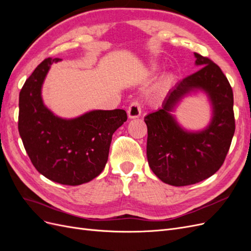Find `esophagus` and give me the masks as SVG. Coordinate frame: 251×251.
I'll return each mask as SVG.
<instances>
[{
	"mask_svg": "<svg viewBox=\"0 0 251 251\" xmlns=\"http://www.w3.org/2000/svg\"><path fill=\"white\" fill-rule=\"evenodd\" d=\"M141 114V105L139 101L135 100L131 102V104L128 105L127 108V116L128 118H137L140 116Z\"/></svg>",
	"mask_w": 251,
	"mask_h": 251,
	"instance_id": "esophagus-1",
	"label": "esophagus"
}]
</instances>
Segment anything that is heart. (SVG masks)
Segmentation results:
<instances>
[{"label": "heart", "instance_id": "1", "mask_svg": "<svg viewBox=\"0 0 251 251\" xmlns=\"http://www.w3.org/2000/svg\"><path fill=\"white\" fill-rule=\"evenodd\" d=\"M151 71H157V67L156 66H153L151 67ZM172 80H173V78L171 77V76H169L168 78H166L164 81H163V83H162V86H163V88H166V87H169L170 85H171V82H172Z\"/></svg>", "mask_w": 251, "mask_h": 251}]
</instances>
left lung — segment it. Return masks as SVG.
<instances>
[{
	"label": "left lung",
	"mask_w": 251,
	"mask_h": 251,
	"mask_svg": "<svg viewBox=\"0 0 251 251\" xmlns=\"http://www.w3.org/2000/svg\"><path fill=\"white\" fill-rule=\"evenodd\" d=\"M201 67L180 80L166 96L162 108L144 117L148 126L147 156L151 170L164 183L185 186L212 176L221 168L234 134L233 93L220 67L195 53ZM195 90L208 95L213 108L210 125L202 131L181 128L170 113Z\"/></svg>",
	"instance_id": "1"
}]
</instances>
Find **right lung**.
<instances>
[{"label":"right lung","mask_w":251,"mask_h":251,"mask_svg":"<svg viewBox=\"0 0 251 251\" xmlns=\"http://www.w3.org/2000/svg\"><path fill=\"white\" fill-rule=\"evenodd\" d=\"M48 57L25 81L19 100V132L37 172L64 185L93 180L108 161L112 136L126 121L125 110H94L64 119L54 115L42 98V87L51 65Z\"/></svg>","instance_id":"add662e5"}]
</instances>
